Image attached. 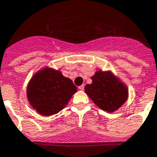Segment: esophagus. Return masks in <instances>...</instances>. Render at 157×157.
Here are the masks:
<instances>
[{"instance_id":"34e87169","label":"esophagus","mask_w":157,"mask_h":157,"mask_svg":"<svg viewBox=\"0 0 157 157\" xmlns=\"http://www.w3.org/2000/svg\"><path fill=\"white\" fill-rule=\"evenodd\" d=\"M78 89H79L80 90H84V85L82 84V85H81V86H78Z\"/></svg>"}]
</instances>
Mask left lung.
<instances>
[{
    "label": "left lung",
    "instance_id": "1",
    "mask_svg": "<svg viewBox=\"0 0 157 157\" xmlns=\"http://www.w3.org/2000/svg\"><path fill=\"white\" fill-rule=\"evenodd\" d=\"M91 79L92 83L87 84L84 87L85 92L103 111H116L128 99L127 87L112 74L97 71Z\"/></svg>",
    "mask_w": 157,
    "mask_h": 157
}]
</instances>
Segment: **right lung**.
I'll return each mask as SVG.
<instances>
[{
  "label": "right lung",
  "instance_id": "add662e5",
  "mask_svg": "<svg viewBox=\"0 0 157 157\" xmlns=\"http://www.w3.org/2000/svg\"><path fill=\"white\" fill-rule=\"evenodd\" d=\"M77 87L61 72L46 68L37 72L27 87V97L42 116H52L63 110Z\"/></svg>",
  "mask_w": 157,
  "mask_h": 157
}]
</instances>
